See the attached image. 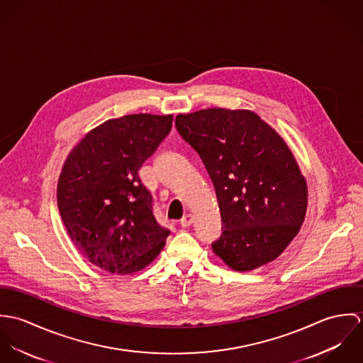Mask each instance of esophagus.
<instances>
[{
	"instance_id": "1",
	"label": "esophagus",
	"mask_w": 363,
	"mask_h": 363,
	"mask_svg": "<svg viewBox=\"0 0 363 363\" xmlns=\"http://www.w3.org/2000/svg\"><path fill=\"white\" fill-rule=\"evenodd\" d=\"M193 222H194V218H193L191 213H187V215H184V216L180 219V225H182L183 228L190 226Z\"/></svg>"
}]
</instances>
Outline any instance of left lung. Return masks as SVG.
Wrapping results in <instances>:
<instances>
[{"label":"left lung","instance_id":"1","mask_svg":"<svg viewBox=\"0 0 363 363\" xmlns=\"http://www.w3.org/2000/svg\"><path fill=\"white\" fill-rule=\"evenodd\" d=\"M206 164L222 219L211 246L235 271L277 259L303 223L308 186L285 141L250 110L206 108L176 117Z\"/></svg>","mask_w":363,"mask_h":363}]
</instances>
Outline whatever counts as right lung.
<instances>
[{"label":"right lung","instance_id":"1","mask_svg":"<svg viewBox=\"0 0 363 363\" xmlns=\"http://www.w3.org/2000/svg\"><path fill=\"white\" fill-rule=\"evenodd\" d=\"M173 116L128 114L107 120L68 155L57 206L81 255L108 272L145 268L170 230L159 225L138 170L172 130Z\"/></svg>","mask_w":363,"mask_h":363}]
</instances>
